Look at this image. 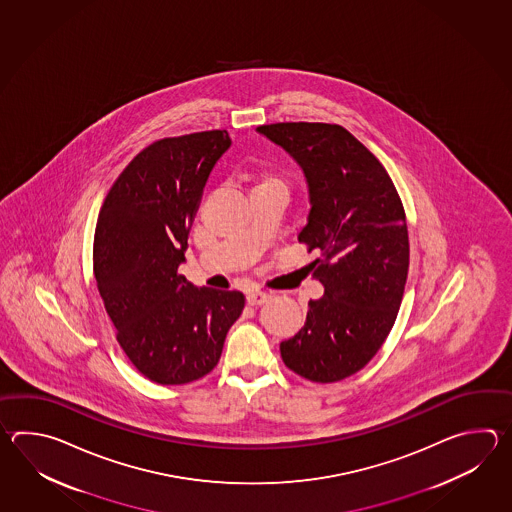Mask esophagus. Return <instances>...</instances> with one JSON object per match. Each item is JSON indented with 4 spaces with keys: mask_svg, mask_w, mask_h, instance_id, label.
<instances>
[{
    "mask_svg": "<svg viewBox=\"0 0 512 512\" xmlns=\"http://www.w3.org/2000/svg\"><path fill=\"white\" fill-rule=\"evenodd\" d=\"M271 294L263 293L260 289H251L247 291V304L249 305H261L265 302H269Z\"/></svg>",
    "mask_w": 512,
    "mask_h": 512,
    "instance_id": "esophagus-1",
    "label": "esophagus"
}]
</instances>
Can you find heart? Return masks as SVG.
Listing matches in <instances>:
<instances>
[{
  "label": "heart",
  "instance_id": "heart-1",
  "mask_svg": "<svg viewBox=\"0 0 512 512\" xmlns=\"http://www.w3.org/2000/svg\"><path fill=\"white\" fill-rule=\"evenodd\" d=\"M247 179L252 183V192L267 190V188H283V181L271 172H251Z\"/></svg>",
  "mask_w": 512,
  "mask_h": 512
}]
</instances>
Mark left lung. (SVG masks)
<instances>
[{"instance_id":"obj_1","label":"left lung","mask_w":512,"mask_h":512,"mask_svg":"<svg viewBox=\"0 0 512 512\" xmlns=\"http://www.w3.org/2000/svg\"><path fill=\"white\" fill-rule=\"evenodd\" d=\"M304 170L311 210L298 241L318 251L324 296L280 344L289 370L337 382L362 370L397 318L410 263L403 203L379 159L346 128L278 122L256 128Z\"/></svg>"}]
</instances>
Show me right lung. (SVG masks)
I'll use <instances>...</instances> for the list:
<instances>
[{
	"instance_id": "right-lung-1",
	"label": "right lung",
	"mask_w": 512,
	"mask_h": 512,
	"mask_svg": "<svg viewBox=\"0 0 512 512\" xmlns=\"http://www.w3.org/2000/svg\"><path fill=\"white\" fill-rule=\"evenodd\" d=\"M230 144L225 130L153 142L122 170L98 214V293L120 348L157 384L214 370L245 305L238 291L196 287L177 272L208 175Z\"/></svg>"
}]
</instances>
